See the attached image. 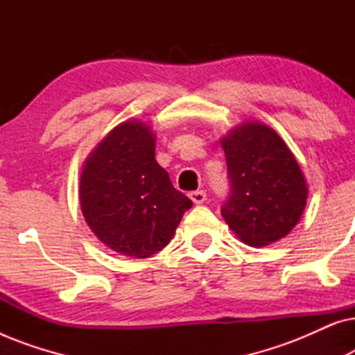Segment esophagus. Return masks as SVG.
<instances>
[{
	"instance_id": "34e87169",
	"label": "esophagus",
	"mask_w": 355,
	"mask_h": 355,
	"mask_svg": "<svg viewBox=\"0 0 355 355\" xmlns=\"http://www.w3.org/2000/svg\"><path fill=\"white\" fill-rule=\"evenodd\" d=\"M189 197H191V200L196 203V205H200V203L207 200V192L205 191H196V192L189 193Z\"/></svg>"
}]
</instances>
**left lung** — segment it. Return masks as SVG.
Returning a JSON list of instances; mask_svg holds the SVG:
<instances>
[{"instance_id":"obj_1","label":"left lung","mask_w":355,"mask_h":355,"mask_svg":"<svg viewBox=\"0 0 355 355\" xmlns=\"http://www.w3.org/2000/svg\"><path fill=\"white\" fill-rule=\"evenodd\" d=\"M231 192L221 215L247 245L283 239L302 216L307 181L288 145L268 125L249 121L221 139Z\"/></svg>"}]
</instances>
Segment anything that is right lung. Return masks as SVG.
I'll use <instances>...</instances> for the list:
<instances>
[{
	"mask_svg": "<svg viewBox=\"0 0 355 355\" xmlns=\"http://www.w3.org/2000/svg\"><path fill=\"white\" fill-rule=\"evenodd\" d=\"M79 198L92 232L119 255L147 259L169 244L192 200L155 159V134L125 121L96 145L82 168Z\"/></svg>",
	"mask_w": 355,
	"mask_h": 355,
	"instance_id": "add662e5",
	"label": "right lung"
}]
</instances>
